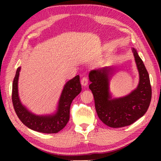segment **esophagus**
<instances>
[{
	"mask_svg": "<svg viewBox=\"0 0 161 161\" xmlns=\"http://www.w3.org/2000/svg\"><path fill=\"white\" fill-rule=\"evenodd\" d=\"M88 78H87L86 77H83L82 78H81V85L84 86H87V84H88Z\"/></svg>",
	"mask_w": 161,
	"mask_h": 161,
	"instance_id": "esophagus-1",
	"label": "esophagus"
}]
</instances>
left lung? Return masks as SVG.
Listing matches in <instances>:
<instances>
[{
	"label": "left lung",
	"instance_id": "8db88e82",
	"mask_svg": "<svg viewBox=\"0 0 161 161\" xmlns=\"http://www.w3.org/2000/svg\"><path fill=\"white\" fill-rule=\"evenodd\" d=\"M139 73L137 88L126 96L113 98L109 92L111 69L105 67L92 70L89 74V88L94 95L95 108L101 121L107 126L121 128L134 123L148 110L152 92L149 75L142 59L132 49Z\"/></svg>",
	"mask_w": 161,
	"mask_h": 161
}]
</instances>
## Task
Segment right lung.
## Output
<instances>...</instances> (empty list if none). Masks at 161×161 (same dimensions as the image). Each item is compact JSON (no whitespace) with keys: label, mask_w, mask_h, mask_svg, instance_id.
I'll return each instance as SVG.
<instances>
[{"label":"right lung","mask_w":161,"mask_h":161,"mask_svg":"<svg viewBox=\"0 0 161 161\" xmlns=\"http://www.w3.org/2000/svg\"><path fill=\"white\" fill-rule=\"evenodd\" d=\"M20 72V67L16 71L12 89L13 107L19 119L27 127L35 131L45 133H58L69 121L71 103L81 91L80 76L77 75L65 84L55 113L50 115H36L22 104L19 98L18 82Z\"/></svg>","instance_id":"right-lung-1"}]
</instances>
